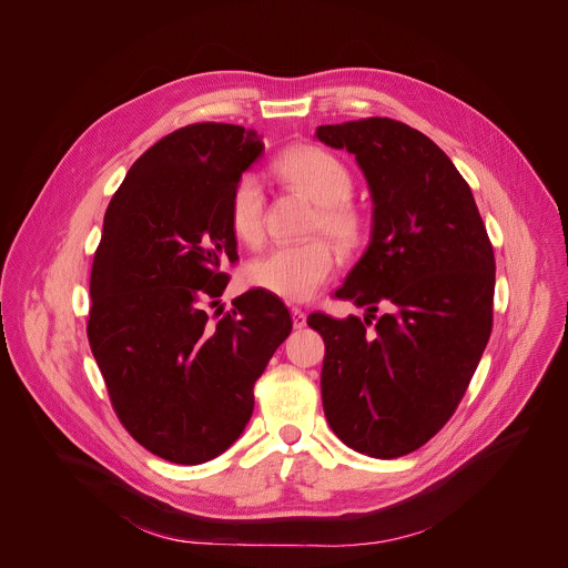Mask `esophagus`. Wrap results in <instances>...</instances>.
Returning <instances> with one entry per match:
<instances>
[{
	"label": "esophagus",
	"instance_id": "obj_1",
	"mask_svg": "<svg viewBox=\"0 0 568 568\" xmlns=\"http://www.w3.org/2000/svg\"><path fill=\"white\" fill-rule=\"evenodd\" d=\"M292 323H294L296 331H301L307 323V314L301 307H292Z\"/></svg>",
	"mask_w": 568,
	"mask_h": 568
}]
</instances>
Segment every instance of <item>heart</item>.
I'll list each match as a JSON object with an SVG mask.
<instances>
[{
	"label": "heart",
	"mask_w": 568,
	"mask_h": 568,
	"mask_svg": "<svg viewBox=\"0 0 568 568\" xmlns=\"http://www.w3.org/2000/svg\"><path fill=\"white\" fill-rule=\"evenodd\" d=\"M274 173L316 202L314 233H326L339 247H355L364 233V217L348 200L353 175L333 152L316 145H294L274 159ZM265 189L256 175H242L229 200V222L245 245L265 237ZM337 270V254L326 237L281 245L256 258L247 278L252 285L292 303L312 298Z\"/></svg>",
	"instance_id": "b5f03b06"
}]
</instances>
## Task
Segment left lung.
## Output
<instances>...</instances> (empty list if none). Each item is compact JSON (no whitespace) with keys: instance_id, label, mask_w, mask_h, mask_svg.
<instances>
[{"instance_id":"1","label":"left lung","mask_w":568,"mask_h":568,"mask_svg":"<svg viewBox=\"0 0 568 568\" xmlns=\"http://www.w3.org/2000/svg\"><path fill=\"white\" fill-rule=\"evenodd\" d=\"M316 139L355 154L373 200L368 247L335 292L364 318H307L326 342L323 412L355 452L397 458L443 429L488 346L495 252L467 182L423 132L373 116Z\"/></svg>"}]
</instances>
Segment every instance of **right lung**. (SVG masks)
I'll return each mask as SVG.
<instances>
[{"instance_id":"obj_1","label":"right lung","mask_w":568,"mask_h":568,"mask_svg":"<svg viewBox=\"0 0 568 568\" xmlns=\"http://www.w3.org/2000/svg\"><path fill=\"white\" fill-rule=\"evenodd\" d=\"M265 143L254 130L193 123L145 150L114 193L92 265L88 337L112 407L159 458L200 465L254 414V384L292 333L265 290L211 318L235 263L233 186Z\"/></svg>"}]
</instances>
